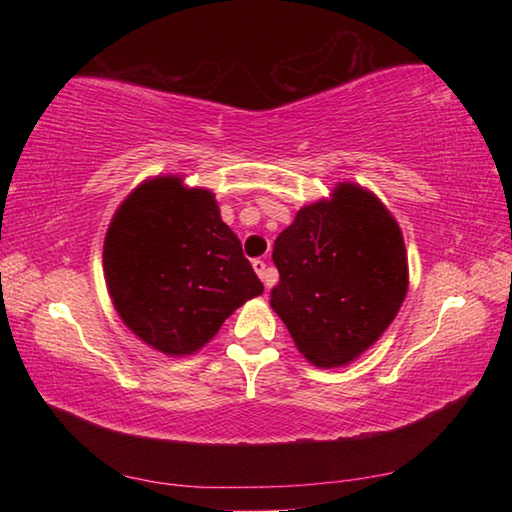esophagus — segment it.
Returning <instances> with one entry per match:
<instances>
[{"label":"esophagus","instance_id":"1","mask_svg":"<svg viewBox=\"0 0 512 512\" xmlns=\"http://www.w3.org/2000/svg\"><path fill=\"white\" fill-rule=\"evenodd\" d=\"M253 268H255V273L259 275V280H262V282L266 284V287H268V284H271V280H268V268H266V262H264V259H255V262H253Z\"/></svg>","mask_w":512,"mask_h":512}]
</instances>
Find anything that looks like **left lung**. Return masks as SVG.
<instances>
[{"label": "left lung", "mask_w": 512, "mask_h": 512, "mask_svg": "<svg viewBox=\"0 0 512 512\" xmlns=\"http://www.w3.org/2000/svg\"><path fill=\"white\" fill-rule=\"evenodd\" d=\"M280 282L271 307L302 357L348 366L375 343L409 289L404 237L379 198L339 183L329 201L305 205L273 246Z\"/></svg>", "instance_id": "obj_1"}]
</instances>
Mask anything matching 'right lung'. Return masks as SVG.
I'll return each instance as SVG.
<instances>
[{
	"label": "right lung",
	"instance_id": "right-lung-1",
	"mask_svg": "<svg viewBox=\"0 0 512 512\" xmlns=\"http://www.w3.org/2000/svg\"><path fill=\"white\" fill-rule=\"evenodd\" d=\"M103 273L119 318L169 357L214 339L264 284L221 221L210 189L158 176L128 194L103 241Z\"/></svg>",
	"mask_w": 512,
	"mask_h": 512
}]
</instances>
